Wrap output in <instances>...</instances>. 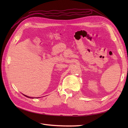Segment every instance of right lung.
<instances>
[{
  "label": "right lung",
  "instance_id": "add662e5",
  "mask_svg": "<svg viewBox=\"0 0 128 128\" xmlns=\"http://www.w3.org/2000/svg\"><path fill=\"white\" fill-rule=\"evenodd\" d=\"M25 96H26V97H27V98H34V97H30V96H26V95H25V94H24Z\"/></svg>",
  "mask_w": 128,
  "mask_h": 128
}]
</instances>
